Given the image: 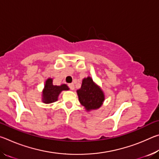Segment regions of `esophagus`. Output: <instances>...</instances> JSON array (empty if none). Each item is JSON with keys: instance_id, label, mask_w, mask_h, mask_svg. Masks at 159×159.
<instances>
[{"instance_id": "1", "label": "esophagus", "mask_w": 159, "mask_h": 159, "mask_svg": "<svg viewBox=\"0 0 159 159\" xmlns=\"http://www.w3.org/2000/svg\"><path fill=\"white\" fill-rule=\"evenodd\" d=\"M68 86L71 90H74V83H69V84H68Z\"/></svg>"}]
</instances>
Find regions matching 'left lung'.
<instances>
[{
	"mask_svg": "<svg viewBox=\"0 0 159 159\" xmlns=\"http://www.w3.org/2000/svg\"><path fill=\"white\" fill-rule=\"evenodd\" d=\"M77 93L80 104L88 111L99 108L104 99L102 90L90 77L83 80L81 88L77 90Z\"/></svg>",
	"mask_w": 159,
	"mask_h": 159,
	"instance_id": "8db88e82",
	"label": "left lung"
}]
</instances>
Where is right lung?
<instances>
[{
	"instance_id": "1",
	"label": "right lung",
	"mask_w": 159,
	"mask_h": 159,
	"mask_svg": "<svg viewBox=\"0 0 159 159\" xmlns=\"http://www.w3.org/2000/svg\"><path fill=\"white\" fill-rule=\"evenodd\" d=\"M68 86L63 84L60 86L54 85L52 84V79H48L45 82V88L43 92V101L44 103H52L57 101L58 95L62 90H68Z\"/></svg>"
}]
</instances>
